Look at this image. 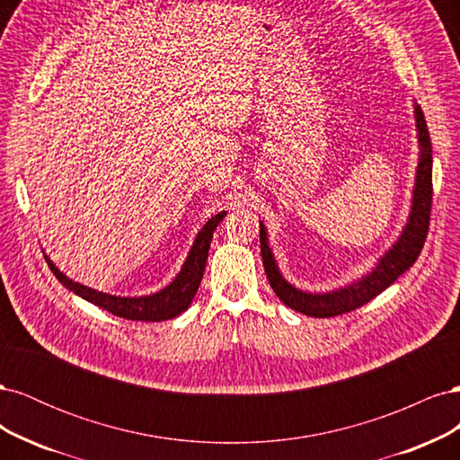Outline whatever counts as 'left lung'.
Instances as JSON below:
<instances>
[{
  "label": "left lung",
  "mask_w": 460,
  "mask_h": 460,
  "mask_svg": "<svg viewBox=\"0 0 460 460\" xmlns=\"http://www.w3.org/2000/svg\"><path fill=\"white\" fill-rule=\"evenodd\" d=\"M416 128H419V142H420V163L416 169V186L412 191V207L405 230L399 235L397 243L376 264V269L360 278L358 282L341 288L332 294H307L288 284L280 270L276 267L274 255L269 247L267 228L261 225V255L264 272L270 282L274 294L280 297L289 309L299 311L307 316L314 318H330L343 313H351L365 303L380 296L385 288L392 286L397 278L409 270L414 261L419 259L428 228H429V213H431V142L429 132L426 127V119L420 105H414Z\"/></svg>",
  "instance_id": "left-lung-1"
}]
</instances>
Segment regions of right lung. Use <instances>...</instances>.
I'll use <instances>...</instances> for the list:
<instances>
[{
    "mask_svg": "<svg viewBox=\"0 0 460 460\" xmlns=\"http://www.w3.org/2000/svg\"><path fill=\"white\" fill-rule=\"evenodd\" d=\"M225 211L208 218L207 225L201 228L198 234L196 242L191 245V252L184 262L182 270L174 278L171 286H166L164 289L157 291L153 296L146 297H117V296H109L103 294V291H95L92 288L82 286L78 282H73L71 278H66L59 269L48 259L51 272L55 274L58 280L73 291V294L80 296L82 299H86L97 307L105 309L107 313L120 316V318H128V320H144V323H161V320H169L178 316L180 313H184L190 303L196 296V291L201 284L203 270H205V262L208 255V247H211L213 240V232L220 225V220L225 218Z\"/></svg>",
    "mask_w": 460,
    "mask_h": 460,
    "instance_id": "1",
    "label": "right lung"
}]
</instances>
